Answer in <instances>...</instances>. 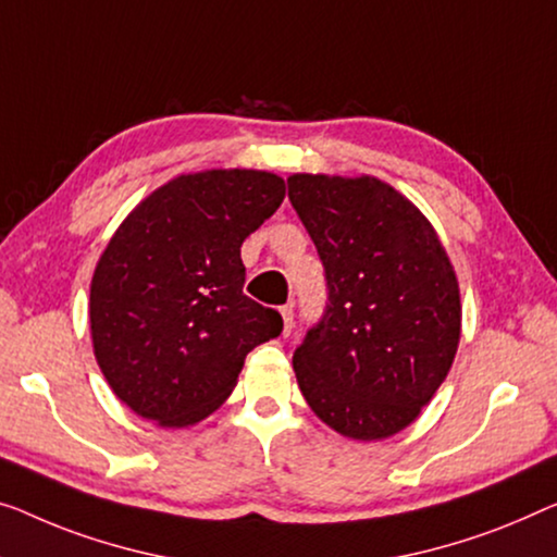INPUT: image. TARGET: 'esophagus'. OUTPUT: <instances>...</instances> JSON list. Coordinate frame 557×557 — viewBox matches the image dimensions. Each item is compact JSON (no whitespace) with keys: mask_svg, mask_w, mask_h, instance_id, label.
I'll list each match as a JSON object with an SVG mask.
<instances>
[{"mask_svg":"<svg viewBox=\"0 0 557 557\" xmlns=\"http://www.w3.org/2000/svg\"><path fill=\"white\" fill-rule=\"evenodd\" d=\"M280 314H282V322H285V327H282V335H289L293 332V305H285L280 307Z\"/></svg>","mask_w":557,"mask_h":557,"instance_id":"esophagus-1","label":"esophagus"}]
</instances>
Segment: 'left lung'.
<instances>
[{"label":"left lung","instance_id":"1","mask_svg":"<svg viewBox=\"0 0 557 557\" xmlns=\"http://www.w3.org/2000/svg\"><path fill=\"white\" fill-rule=\"evenodd\" d=\"M289 202L327 280V310L293 355L307 405L335 433L385 440L420 418L453 368L462 305L435 227L387 182L289 174Z\"/></svg>","mask_w":557,"mask_h":557}]
</instances>
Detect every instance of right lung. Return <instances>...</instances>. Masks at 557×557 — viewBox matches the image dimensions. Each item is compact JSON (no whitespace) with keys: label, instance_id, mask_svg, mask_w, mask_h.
Wrapping results in <instances>:
<instances>
[{"label":"right lung","instance_id":"obj_1","mask_svg":"<svg viewBox=\"0 0 557 557\" xmlns=\"http://www.w3.org/2000/svg\"><path fill=\"white\" fill-rule=\"evenodd\" d=\"M285 199L264 170L180 174L114 232L89 285V330L112 393L160 428H189L237 385L247 352L282 332L243 293L239 247Z\"/></svg>","mask_w":557,"mask_h":557}]
</instances>
